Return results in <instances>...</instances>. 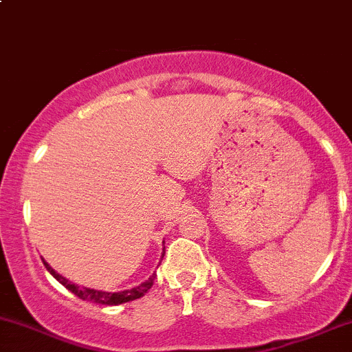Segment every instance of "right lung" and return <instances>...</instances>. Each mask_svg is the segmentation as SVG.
Segmentation results:
<instances>
[{
  "label": "right lung",
  "instance_id": "right-lung-1",
  "mask_svg": "<svg viewBox=\"0 0 352 352\" xmlns=\"http://www.w3.org/2000/svg\"><path fill=\"white\" fill-rule=\"evenodd\" d=\"M45 267H47V270L50 272L52 275L62 283L65 289H69L72 294H75L78 298H82V300H87V302H96V304H102V305H119V304H124V302H131V300H135V298L142 297L147 290L153 287L154 283V278H156V275H153V277H149V280H146L144 283H141V285L134 287V289L131 290H122V292H102V290H94V289H84V287L80 285H75V283H72L67 280L65 277H62V275H58L56 272L48 265L47 262L43 260Z\"/></svg>",
  "mask_w": 352,
  "mask_h": 352
}]
</instances>
